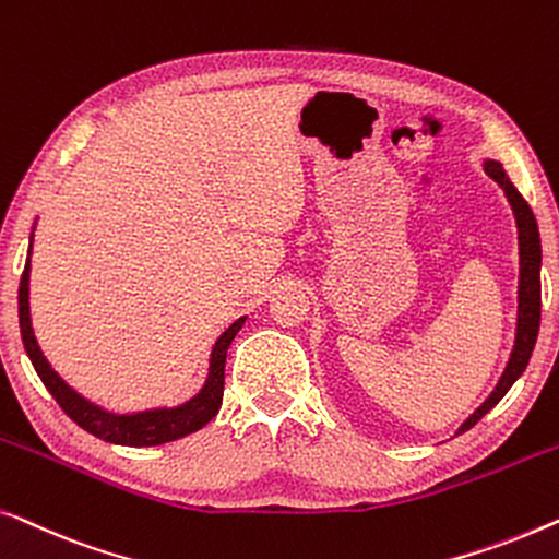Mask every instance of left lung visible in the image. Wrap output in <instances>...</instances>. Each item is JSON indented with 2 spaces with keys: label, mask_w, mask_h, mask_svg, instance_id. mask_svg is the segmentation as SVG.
Returning <instances> with one entry per match:
<instances>
[{
  "label": "left lung",
  "mask_w": 559,
  "mask_h": 559,
  "mask_svg": "<svg viewBox=\"0 0 559 559\" xmlns=\"http://www.w3.org/2000/svg\"><path fill=\"white\" fill-rule=\"evenodd\" d=\"M486 175H489L493 182H497L501 190H504L509 204H512L514 217H516V230H519V317H516V340L512 357H509V365L501 374V380L489 400L478 407V411L471 415V418L459 428V433H466L468 428H474L478 420L484 418L486 413L491 411L493 405L499 403L501 397L507 395L509 388L519 380V374L524 372L526 365H530L532 349L537 344V332H539V313H542V286H539V269H542V242H539V230L537 219L532 215V207L526 200L519 194L512 179L507 177L504 167L499 162H486L484 164Z\"/></svg>",
  "instance_id": "left-lung-1"
}]
</instances>
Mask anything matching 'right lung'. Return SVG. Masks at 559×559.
<instances>
[{"label":"right lung","instance_id":"add662e5","mask_svg":"<svg viewBox=\"0 0 559 559\" xmlns=\"http://www.w3.org/2000/svg\"><path fill=\"white\" fill-rule=\"evenodd\" d=\"M29 248H33V242H29ZM17 298H20L22 344H25L27 357L33 361L35 372L40 374L43 384L55 397V403L62 407V413H66L73 423H78L83 430H88L91 436L104 438L108 443H116V445H136V448L169 443V440L185 438L194 433V430H200L202 426H207V423L217 415L219 405H223L225 357L235 340V334L240 332L242 324H246V317L227 326L223 336L215 342V347H212V357H210L207 380H204V388L190 400V403L171 407V411L162 407V411L114 415V413L100 411L98 405L88 403V400L78 395L73 388H68V384L55 374V369L47 365L40 347H37L33 321H29V258L25 263V271H22Z\"/></svg>","mask_w":559,"mask_h":559}]
</instances>
